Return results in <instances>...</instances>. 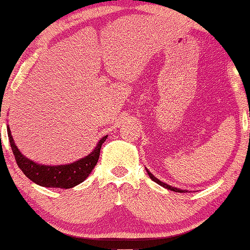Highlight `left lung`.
Returning a JSON list of instances; mask_svg holds the SVG:
<instances>
[{"instance_id": "left-lung-1", "label": "left lung", "mask_w": 250, "mask_h": 250, "mask_svg": "<svg viewBox=\"0 0 250 250\" xmlns=\"http://www.w3.org/2000/svg\"><path fill=\"white\" fill-rule=\"evenodd\" d=\"M146 170H147V173H148V175H149V177H150L151 180L154 181V182H156L157 185H160V186H162V187H165V188H167V189H169V190H173V191H176V193H185L186 190H181V189H179V188H175V187H171V186H169V185H167V183H165V182H162V181H160L159 179H156V177L154 176L153 174L150 173V171L148 170V169H146Z\"/></svg>"}]
</instances>
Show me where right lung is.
<instances>
[{"instance_id":"add662e5","label":"right lung","mask_w":250,"mask_h":250,"mask_svg":"<svg viewBox=\"0 0 250 250\" xmlns=\"http://www.w3.org/2000/svg\"><path fill=\"white\" fill-rule=\"evenodd\" d=\"M7 131L11 150H13L14 156H15L17 166L23 171L25 176L33 182H35L36 185L42 186V187L64 189L75 187V186L80 185L87 179L89 174L91 173V170L96 166L97 160L100 157V150H101L102 143L108 137V135L102 137L97 143L95 149L85 157L79 160V161L69 163V165L45 166L31 161L23 154H21V151L19 150L15 142H14L13 136H11L9 125H7Z\"/></svg>"}]
</instances>
